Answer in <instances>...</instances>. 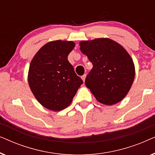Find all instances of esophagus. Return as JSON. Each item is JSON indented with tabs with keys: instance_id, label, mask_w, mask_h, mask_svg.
<instances>
[{
	"instance_id": "obj_1",
	"label": "esophagus",
	"mask_w": 155,
	"mask_h": 155,
	"mask_svg": "<svg viewBox=\"0 0 155 155\" xmlns=\"http://www.w3.org/2000/svg\"><path fill=\"white\" fill-rule=\"evenodd\" d=\"M81 78H82V80H83V82H84V80H85V78H86V75H83Z\"/></svg>"
}]
</instances>
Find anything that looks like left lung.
<instances>
[{
  "label": "left lung",
  "mask_w": 155,
  "mask_h": 155,
  "mask_svg": "<svg viewBox=\"0 0 155 155\" xmlns=\"http://www.w3.org/2000/svg\"><path fill=\"white\" fill-rule=\"evenodd\" d=\"M80 51L93 68L87 75L85 85L99 102L113 105L128 94L135 78V65L127 51L109 38L80 42Z\"/></svg>",
  "instance_id": "left-lung-1"
}]
</instances>
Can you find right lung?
I'll return each instance as SVG.
<instances>
[{
  "label": "right lung",
  "mask_w": 155,
  "mask_h": 155,
  "mask_svg": "<svg viewBox=\"0 0 155 155\" xmlns=\"http://www.w3.org/2000/svg\"><path fill=\"white\" fill-rule=\"evenodd\" d=\"M75 46L72 41H49L38 51L31 61L29 87L37 100L51 111H59L68 107L83 83L68 60Z\"/></svg>",
  "instance_id": "right-lung-1"
}]
</instances>
